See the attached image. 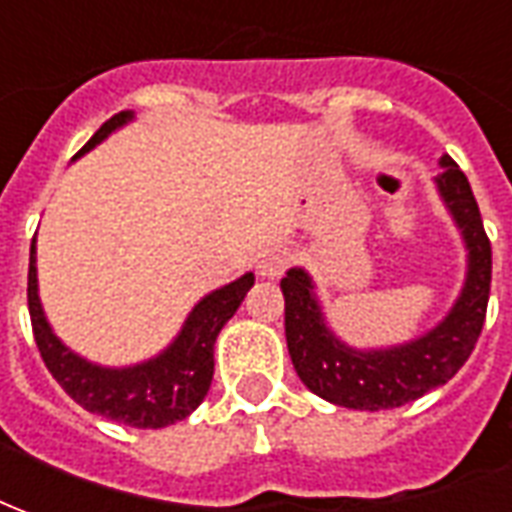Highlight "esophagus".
Listing matches in <instances>:
<instances>
[{"instance_id": "1", "label": "esophagus", "mask_w": 512, "mask_h": 512, "mask_svg": "<svg viewBox=\"0 0 512 512\" xmlns=\"http://www.w3.org/2000/svg\"><path fill=\"white\" fill-rule=\"evenodd\" d=\"M289 261H292V253L281 248V245H275V248H267V251L259 253V261H256V270L264 278H281L283 270L289 267Z\"/></svg>"}]
</instances>
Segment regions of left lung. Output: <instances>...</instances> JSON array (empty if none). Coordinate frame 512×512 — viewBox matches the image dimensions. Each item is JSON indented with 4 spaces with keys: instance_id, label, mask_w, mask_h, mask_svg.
Instances as JSON below:
<instances>
[{
    "instance_id": "8db88e82",
    "label": "left lung",
    "mask_w": 512,
    "mask_h": 512,
    "mask_svg": "<svg viewBox=\"0 0 512 512\" xmlns=\"http://www.w3.org/2000/svg\"><path fill=\"white\" fill-rule=\"evenodd\" d=\"M436 190L466 245L464 289L442 322L414 341L384 349H354L330 330L313 278L292 267L281 281L286 300V343L302 384L346 409H395L453 379L475 349L491 292V242L469 188L450 155L439 160Z\"/></svg>"
}]
</instances>
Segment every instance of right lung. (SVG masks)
<instances>
[{"mask_svg": "<svg viewBox=\"0 0 512 512\" xmlns=\"http://www.w3.org/2000/svg\"><path fill=\"white\" fill-rule=\"evenodd\" d=\"M133 119V111H119L100 125L95 136L78 149L76 158L92 147H98L117 128ZM253 286V272H245L242 278L220 286L204 300L193 305L182 330L169 349H163L158 357L144 360L128 368H103L78 357L73 349H67L59 341L51 324H48L40 297H37V248L32 240L29 248V316H32V333L40 349L43 363L76 404L87 412L100 414L114 423L133 425V428H166V425L185 420L196 406L204 401V395L212 384L215 371V341L223 324L237 313L245 300V294Z\"/></svg>", "mask_w": 512, "mask_h": 512, "instance_id": "1", "label": "right lung"}]
</instances>
